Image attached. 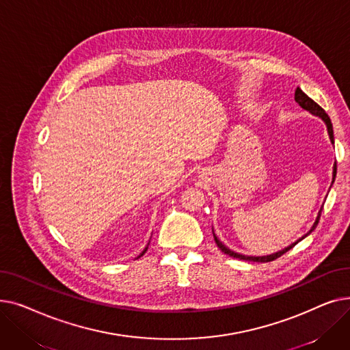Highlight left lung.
Returning a JSON list of instances; mask_svg holds the SVG:
<instances>
[{"instance_id":"obj_1","label":"left lung","mask_w":350,"mask_h":350,"mask_svg":"<svg viewBox=\"0 0 350 350\" xmlns=\"http://www.w3.org/2000/svg\"><path fill=\"white\" fill-rule=\"evenodd\" d=\"M295 100L299 103V106L302 107V109H305V110H309L310 113H314V115H317V116H319V118H322L323 120H325V123H326V126H327V132H329V137H330V142L332 143H335V139H334V127H332V122H330V118L327 116V113L325 112V110L315 102V100H312L305 92L301 89V88H297V90H295ZM335 177H336V163H335V165H334V180H332V185H334V181H335ZM321 213H322V208H321V211H319V214H318V218H317V221H315V224H314V227L310 228V231L308 232V234H310L312 231H314L315 228H317V226H318V223H319V218H321ZM306 234V235H308ZM213 235H214V240H215V244L218 245V248L221 250L224 254H227V255H230V256H232V258H240V260H244V261H254V262H269V261H273V260H277V258H280L281 255H284L285 252H288L291 248H293L295 247L302 238H305V237H302L299 241H297V243H293L292 245H289V247H286L285 250H282V251H280V252H277V254H272V255H267V256H245V255H241V254H237V252H234V251H231V250H228L227 247H224L221 243H219V240L218 238L215 237V234L213 232Z\"/></svg>"}]
</instances>
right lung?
Returning <instances> with one entry per match:
<instances>
[{"mask_svg":"<svg viewBox=\"0 0 350 350\" xmlns=\"http://www.w3.org/2000/svg\"><path fill=\"white\" fill-rule=\"evenodd\" d=\"M144 251H146V250H144ZM144 251H143V252H144Z\"/></svg>","mask_w":350,"mask_h":350,"instance_id":"right-lung-1","label":"right lung"}]
</instances>
